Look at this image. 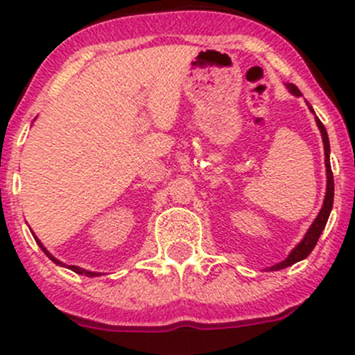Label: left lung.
Wrapping results in <instances>:
<instances>
[{
    "label": "left lung",
    "mask_w": 355,
    "mask_h": 355,
    "mask_svg": "<svg viewBox=\"0 0 355 355\" xmlns=\"http://www.w3.org/2000/svg\"><path fill=\"white\" fill-rule=\"evenodd\" d=\"M287 89L290 94L293 96H302L300 94L299 89L295 87L293 84H287ZM309 106V111L311 113H314L313 106ZM316 125L318 128H320L321 132V139H323V148H324V166H327V194H324V200H323V206H321L320 213H318L316 220L313 221V225L309 227V230L306 232V235H304L302 241L299 242L295 247L292 249V252L288 254L287 259H284L282 263L275 264V266H270L268 270L270 271H278V270H284V268H288L292 266V264L299 263V261L306 259L307 256L311 254V250L314 249L318 244V239H320L321 232L324 230V227H327V221L328 218H330V213H331V207H333V192H335V187H333V173H331V164H330V141H328V134H327V128H324V125L321 123L320 118L316 116Z\"/></svg>",
    "instance_id": "1"
}]
</instances>
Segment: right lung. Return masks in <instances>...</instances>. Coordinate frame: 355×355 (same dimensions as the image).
I'll list each match as a JSON object with an SVG mask.
<instances>
[{
    "label": "right lung",
    "instance_id": "1",
    "mask_svg": "<svg viewBox=\"0 0 355 355\" xmlns=\"http://www.w3.org/2000/svg\"><path fill=\"white\" fill-rule=\"evenodd\" d=\"M34 239H35V242H37V245H39V247H41V249H42V252H44V254H46V256H48V257H49V259H51V261H53V263H55V264H58V266L68 268V270L75 271V273H78V275H85V277H99V273H96V271H87V270H84V268H80V266H71V264H70V266H67V264H65V263H62V261H60V259H56V257H55V256H53V254H51V252H49V250H48V249H46V247H44V245H42V244H41V241H39V239H37V237H35V235H34Z\"/></svg>",
    "mask_w": 355,
    "mask_h": 355
}]
</instances>
